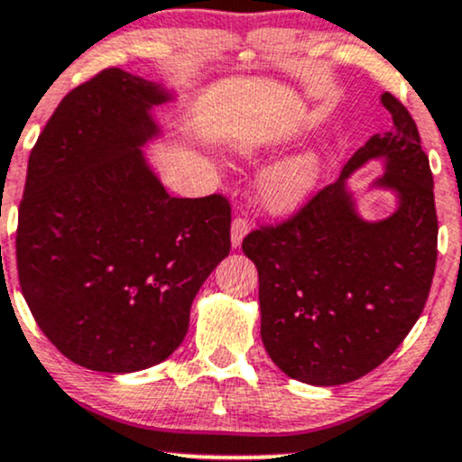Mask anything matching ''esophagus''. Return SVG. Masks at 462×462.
I'll return each instance as SVG.
<instances>
[{
  "label": "esophagus",
  "mask_w": 462,
  "mask_h": 462,
  "mask_svg": "<svg viewBox=\"0 0 462 462\" xmlns=\"http://www.w3.org/2000/svg\"><path fill=\"white\" fill-rule=\"evenodd\" d=\"M249 233V220H246L245 216H237L233 217V225H231V245L240 246L242 240H245V236Z\"/></svg>",
  "instance_id": "34e87169"
}]
</instances>
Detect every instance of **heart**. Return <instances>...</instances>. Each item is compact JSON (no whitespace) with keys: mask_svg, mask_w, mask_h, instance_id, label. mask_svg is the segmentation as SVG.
Masks as SVG:
<instances>
[{"mask_svg":"<svg viewBox=\"0 0 462 462\" xmlns=\"http://www.w3.org/2000/svg\"><path fill=\"white\" fill-rule=\"evenodd\" d=\"M319 178V158L304 152L286 158L264 171L257 185V196L271 211H289L306 200Z\"/></svg>","mask_w":462,"mask_h":462,"instance_id":"1","label":"heart"}]
</instances>
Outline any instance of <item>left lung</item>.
<instances>
[{
    "mask_svg": "<svg viewBox=\"0 0 462 462\" xmlns=\"http://www.w3.org/2000/svg\"><path fill=\"white\" fill-rule=\"evenodd\" d=\"M392 130L372 136L289 220L253 229L242 251L260 275L262 341L275 365L310 385H341L383 364L428 301L439 220L428 153L408 107L385 92ZM386 158L375 184L397 191L400 209L361 221L345 178Z\"/></svg>",
    "mask_w": 462,
    "mask_h": 462,
    "instance_id": "obj_1",
    "label": "left lung"
}]
</instances>
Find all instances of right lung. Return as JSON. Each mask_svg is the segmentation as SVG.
<instances>
[{
    "mask_svg": "<svg viewBox=\"0 0 462 462\" xmlns=\"http://www.w3.org/2000/svg\"><path fill=\"white\" fill-rule=\"evenodd\" d=\"M170 94L106 68L63 97L28 158L17 273L26 304L61 355L125 374L171 355L196 292L229 255L220 193L171 198L141 147Z\"/></svg>",
    "mask_w": 462,
    "mask_h": 462,
    "instance_id": "add662e5",
    "label": "right lung"
}]
</instances>
